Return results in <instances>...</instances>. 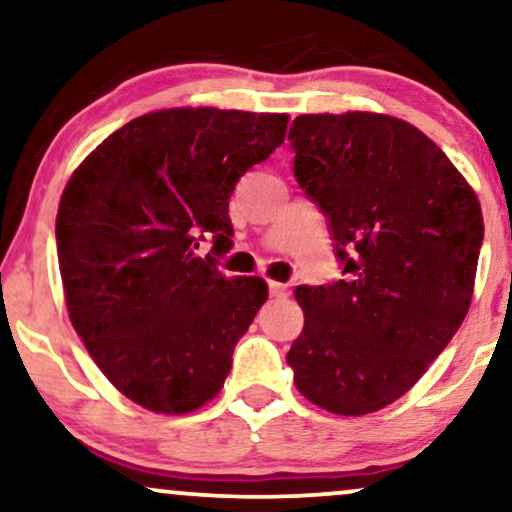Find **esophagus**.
I'll use <instances>...</instances> for the list:
<instances>
[{
    "label": "esophagus",
    "instance_id": "obj_1",
    "mask_svg": "<svg viewBox=\"0 0 512 512\" xmlns=\"http://www.w3.org/2000/svg\"><path fill=\"white\" fill-rule=\"evenodd\" d=\"M269 293L274 297H283V295H288V286H286V283L269 281Z\"/></svg>",
    "mask_w": 512,
    "mask_h": 512
}]
</instances>
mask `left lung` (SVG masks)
<instances>
[{
    "label": "left lung",
    "mask_w": 512,
    "mask_h": 512,
    "mask_svg": "<svg viewBox=\"0 0 512 512\" xmlns=\"http://www.w3.org/2000/svg\"><path fill=\"white\" fill-rule=\"evenodd\" d=\"M288 141L345 278L297 286L304 328L286 359L312 404L364 416L409 392L461 328L480 200L435 141L390 115H300Z\"/></svg>",
    "instance_id": "1"
}]
</instances>
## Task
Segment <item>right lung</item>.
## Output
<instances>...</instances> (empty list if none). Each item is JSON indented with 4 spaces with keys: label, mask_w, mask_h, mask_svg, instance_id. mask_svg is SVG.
I'll list each match as a JSON object with an SVG mask.
<instances>
[{
    "label": "right lung",
    "mask_w": 512,
    "mask_h": 512,
    "mask_svg": "<svg viewBox=\"0 0 512 512\" xmlns=\"http://www.w3.org/2000/svg\"><path fill=\"white\" fill-rule=\"evenodd\" d=\"M286 127V113L155 111L96 146L63 189L56 245L70 321L134 404L181 416L222 390L269 295L262 278L217 267L234 236L229 198ZM205 235L216 252L198 258Z\"/></svg>",
    "instance_id": "add662e5"
}]
</instances>
